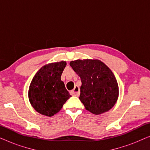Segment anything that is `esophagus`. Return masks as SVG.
<instances>
[{
    "instance_id": "obj_1",
    "label": "esophagus",
    "mask_w": 150,
    "mask_h": 150,
    "mask_svg": "<svg viewBox=\"0 0 150 150\" xmlns=\"http://www.w3.org/2000/svg\"><path fill=\"white\" fill-rule=\"evenodd\" d=\"M71 95L75 96H79L80 94V88L77 86H76L72 91H71Z\"/></svg>"
}]
</instances>
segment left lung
<instances>
[{"instance_id": "8db88e82", "label": "left lung", "mask_w": 150, "mask_h": 150, "mask_svg": "<svg viewBox=\"0 0 150 150\" xmlns=\"http://www.w3.org/2000/svg\"><path fill=\"white\" fill-rule=\"evenodd\" d=\"M69 65L81 78L79 99L86 109L100 115L113 107L118 99V84L113 73L103 62L79 59L71 61Z\"/></svg>"}]
</instances>
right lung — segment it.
<instances>
[{"label": "right lung", "instance_id": "1", "mask_svg": "<svg viewBox=\"0 0 150 150\" xmlns=\"http://www.w3.org/2000/svg\"><path fill=\"white\" fill-rule=\"evenodd\" d=\"M65 61L48 63L35 74L30 84L28 98L39 113L52 117L63 107L71 97L61 80L66 66Z\"/></svg>", "mask_w": 150, "mask_h": 150}]
</instances>
